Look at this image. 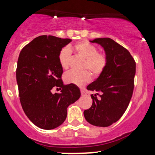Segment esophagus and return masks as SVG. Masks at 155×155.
Instances as JSON below:
<instances>
[{
	"instance_id": "esophagus-1",
	"label": "esophagus",
	"mask_w": 155,
	"mask_h": 155,
	"mask_svg": "<svg viewBox=\"0 0 155 155\" xmlns=\"http://www.w3.org/2000/svg\"><path fill=\"white\" fill-rule=\"evenodd\" d=\"M81 95H85L87 94V91L85 90H84V89H81Z\"/></svg>"
}]
</instances>
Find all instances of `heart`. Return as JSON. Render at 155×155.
Listing matches in <instances>:
<instances>
[{"label":"heart","mask_w":155,"mask_h":155,"mask_svg":"<svg viewBox=\"0 0 155 155\" xmlns=\"http://www.w3.org/2000/svg\"><path fill=\"white\" fill-rule=\"evenodd\" d=\"M77 54L85 59L83 68L88 69L95 78H98L105 71L107 67L108 59L105 53L97 51V47L87 41H80L74 46ZM71 52L69 48L63 47L58 54V60L61 67L64 69L68 68L70 65ZM91 74L87 71L81 72L69 71L64 76V81L67 84H73L81 87L90 82Z\"/></svg>","instance_id":"1"}]
</instances>
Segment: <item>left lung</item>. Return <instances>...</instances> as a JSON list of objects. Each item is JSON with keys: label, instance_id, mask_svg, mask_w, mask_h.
Returning <instances> with one entry per match:
<instances>
[{"label": "left lung", "instance_id": "obj_1", "mask_svg": "<svg viewBox=\"0 0 155 155\" xmlns=\"http://www.w3.org/2000/svg\"><path fill=\"white\" fill-rule=\"evenodd\" d=\"M104 47L108 63L105 71L87 89L92 94V105L84 110L89 123L108 127L122 117L130 104L134 89L136 62L127 49L109 38L90 41Z\"/></svg>", "mask_w": 155, "mask_h": 155}]
</instances>
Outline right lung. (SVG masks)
<instances>
[{
  "mask_svg": "<svg viewBox=\"0 0 155 155\" xmlns=\"http://www.w3.org/2000/svg\"><path fill=\"white\" fill-rule=\"evenodd\" d=\"M71 41L53 35H40L22 48L19 53L16 76L23 111L37 127L51 130L61 125L67 108L80 97L75 84H63V70L58 54ZM54 86L61 90L52 94ZM58 89V88H57Z\"/></svg>",
  "mask_w": 155,
  "mask_h": 155,
  "instance_id": "obj_1",
  "label": "right lung"
}]
</instances>
